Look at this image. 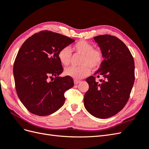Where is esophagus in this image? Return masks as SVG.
<instances>
[{"label":"esophagus","instance_id":"obj_1","mask_svg":"<svg viewBox=\"0 0 149 149\" xmlns=\"http://www.w3.org/2000/svg\"><path fill=\"white\" fill-rule=\"evenodd\" d=\"M79 83H80V81L76 80V79H74V84H78Z\"/></svg>","mask_w":149,"mask_h":149}]
</instances>
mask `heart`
<instances>
[{"mask_svg": "<svg viewBox=\"0 0 149 149\" xmlns=\"http://www.w3.org/2000/svg\"><path fill=\"white\" fill-rule=\"evenodd\" d=\"M73 51L82 55L78 67L70 66L65 70V73L74 79H81L91 73V68L96 70L100 68L104 60V52L101 48H94V45L86 40H82L75 43ZM58 57L62 65L70 63L71 59V49L68 47H63L58 52Z\"/></svg>", "mask_w": 149, "mask_h": 149, "instance_id": "heart-1", "label": "heart"}]
</instances>
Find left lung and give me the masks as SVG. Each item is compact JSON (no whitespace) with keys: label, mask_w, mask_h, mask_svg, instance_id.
<instances>
[{"label":"left lung","mask_w":149,"mask_h":149,"mask_svg":"<svg viewBox=\"0 0 149 149\" xmlns=\"http://www.w3.org/2000/svg\"><path fill=\"white\" fill-rule=\"evenodd\" d=\"M94 39L103 51L104 59L94 76L86 79L89 89L84 94V105L93 116L106 119L118 114L129 100L135 80L134 61L118 38L102 35ZM96 77L102 78L100 82Z\"/></svg>","instance_id":"left-lung-1"}]
</instances>
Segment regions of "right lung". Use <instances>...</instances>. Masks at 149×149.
I'll list each match as a JSON object with an SVG mask.
<instances>
[{
	"label": "right lung",
	"instance_id": "right-lung-1",
	"mask_svg": "<svg viewBox=\"0 0 149 149\" xmlns=\"http://www.w3.org/2000/svg\"><path fill=\"white\" fill-rule=\"evenodd\" d=\"M74 42L66 36L44 30L31 36L22 45L14 61L13 76L17 95L31 113L48 116L63 105L65 92L74 82L69 76H59L63 68L58 54Z\"/></svg>",
	"mask_w": 149,
	"mask_h": 149
}]
</instances>
